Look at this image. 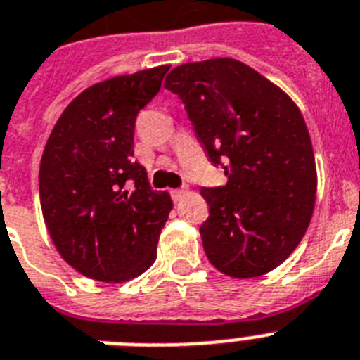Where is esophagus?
<instances>
[{"label": "esophagus", "mask_w": 360, "mask_h": 360, "mask_svg": "<svg viewBox=\"0 0 360 360\" xmlns=\"http://www.w3.org/2000/svg\"><path fill=\"white\" fill-rule=\"evenodd\" d=\"M170 194H172V199H174L175 203H177V201H181V199L185 198L186 190L185 188H175V190H172Z\"/></svg>", "instance_id": "esophagus-1"}]
</instances>
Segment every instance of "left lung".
<instances>
[{"label": "left lung", "instance_id": "left-lung-1", "mask_svg": "<svg viewBox=\"0 0 360 360\" xmlns=\"http://www.w3.org/2000/svg\"><path fill=\"white\" fill-rule=\"evenodd\" d=\"M165 87L185 102L208 159L229 177L201 188L208 262L241 280L271 273L297 249L315 208V153L298 105L234 58L181 63Z\"/></svg>", "mask_w": 360, "mask_h": 360}]
</instances>
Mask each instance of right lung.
Returning a JSON list of instances; mask_svg holds the SVG:
<instances>
[{
    "label": "right lung",
    "mask_w": 360,
    "mask_h": 360,
    "mask_svg": "<svg viewBox=\"0 0 360 360\" xmlns=\"http://www.w3.org/2000/svg\"><path fill=\"white\" fill-rule=\"evenodd\" d=\"M170 65L108 78L72 98L40 162V205L54 247L75 271L122 283L157 258L172 203L134 161L137 113L159 93Z\"/></svg>",
    "instance_id": "obj_1"
}]
</instances>
